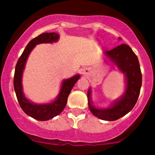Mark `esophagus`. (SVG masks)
Instances as JSON below:
<instances>
[{"mask_svg":"<svg viewBox=\"0 0 155 155\" xmlns=\"http://www.w3.org/2000/svg\"><path fill=\"white\" fill-rule=\"evenodd\" d=\"M88 72H89V70L86 68V69L83 70V72H82V74H88Z\"/></svg>","mask_w":155,"mask_h":155,"instance_id":"obj_1","label":"esophagus"}]
</instances>
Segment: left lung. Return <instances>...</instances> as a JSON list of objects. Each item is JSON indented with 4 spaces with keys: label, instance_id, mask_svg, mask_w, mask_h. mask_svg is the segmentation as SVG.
<instances>
[{
    "label": "left lung",
    "instance_id": "8db88e82",
    "mask_svg": "<svg viewBox=\"0 0 155 155\" xmlns=\"http://www.w3.org/2000/svg\"><path fill=\"white\" fill-rule=\"evenodd\" d=\"M111 61L125 74L126 90L124 95L114 101L107 109H98L92 105L91 89L87 91L88 107L94 116L102 120L114 121L130 112L139 97L142 84V74L136 54L127 44H122L109 51L105 52Z\"/></svg>",
    "mask_w": 155,
    "mask_h": 155
}]
</instances>
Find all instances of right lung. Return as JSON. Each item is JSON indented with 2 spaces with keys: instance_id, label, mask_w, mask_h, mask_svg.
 Returning a JSON list of instances; mask_svg holds the SVG:
<instances>
[{
  "instance_id": "right-lung-1",
  "label": "right lung",
  "mask_w": 155,
  "mask_h": 155,
  "mask_svg": "<svg viewBox=\"0 0 155 155\" xmlns=\"http://www.w3.org/2000/svg\"><path fill=\"white\" fill-rule=\"evenodd\" d=\"M59 37H60L59 35L56 32H46V33L40 34L33 39H31L24 50L21 57H19L15 66V76H14V88H15L19 105L25 114L39 121L49 120L61 113L68 102V98L71 89L73 88L77 81L80 78V75L77 74L72 77L71 78L63 81L58 96L57 97L56 100L50 103H32L24 95V93L22 91L21 78H22L23 70L25 68L29 53L37 44L52 43V42H57L59 39Z\"/></svg>"
}]
</instances>
